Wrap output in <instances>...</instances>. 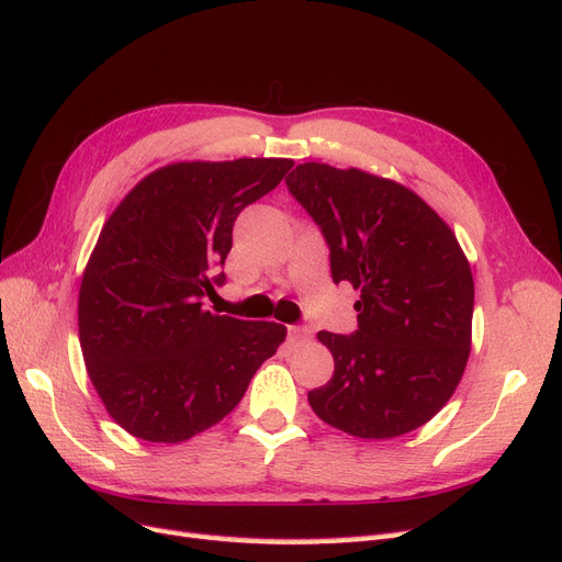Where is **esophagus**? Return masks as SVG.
I'll list each match as a JSON object with an SVG mask.
<instances>
[{
  "label": "esophagus",
  "mask_w": 562,
  "mask_h": 562,
  "mask_svg": "<svg viewBox=\"0 0 562 562\" xmlns=\"http://www.w3.org/2000/svg\"><path fill=\"white\" fill-rule=\"evenodd\" d=\"M290 339L296 344H304L311 339V327L308 325H292L290 327Z\"/></svg>",
  "instance_id": "34e87169"
}]
</instances>
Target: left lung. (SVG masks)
Listing matches in <instances>:
<instances>
[{
  "mask_svg": "<svg viewBox=\"0 0 562 562\" xmlns=\"http://www.w3.org/2000/svg\"><path fill=\"white\" fill-rule=\"evenodd\" d=\"M284 182L321 227L333 280L361 290L356 333H318L335 372L308 392L313 413L361 439L418 429L470 356L474 282L456 235L408 187L358 168L301 164Z\"/></svg>",
  "mask_w": 562,
  "mask_h": 562,
  "instance_id": "1",
  "label": "left lung"
}]
</instances>
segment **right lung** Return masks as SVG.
Segmentation results:
<instances>
[{
	"label": "right lung",
	"mask_w": 562,
	"mask_h": 562,
	"mask_svg": "<svg viewBox=\"0 0 562 562\" xmlns=\"http://www.w3.org/2000/svg\"><path fill=\"white\" fill-rule=\"evenodd\" d=\"M290 158L170 164L104 223L78 299L80 349L125 431L178 443L233 411L286 329L204 308L225 282L237 215L276 190Z\"/></svg>",
	"instance_id": "add662e5"
}]
</instances>
